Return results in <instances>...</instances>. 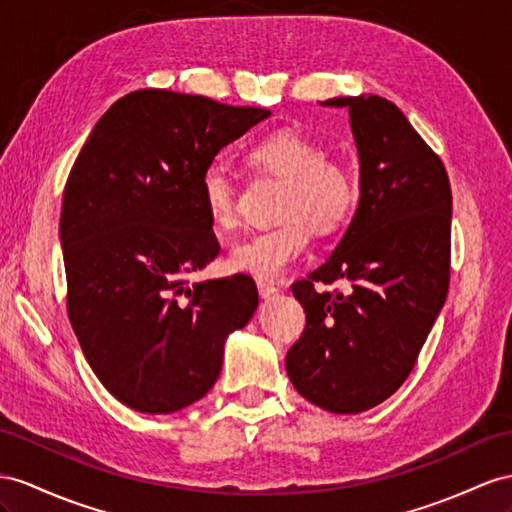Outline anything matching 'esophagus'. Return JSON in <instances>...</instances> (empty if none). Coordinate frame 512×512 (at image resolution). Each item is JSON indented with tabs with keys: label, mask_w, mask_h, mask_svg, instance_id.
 <instances>
[{
	"label": "esophagus",
	"mask_w": 512,
	"mask_h": 512,
	"mask_svg": "<svg viewBox=\"0 0 512 512\" xmlns=\"http://www.w3.org/2000/svg\"><path fill=\"white\" fill-rule=\"evenodd\" d=\"M257 290H259L261 298H270L279 292V285H274L270 281H257Z\"/></svg>",
	"instance_id": "esophagus-1"
}]
</instances>
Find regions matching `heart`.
<instances>
[{"instance_id": "b5f03b06", "label": "heart", "mask_w": 512, "mask_h": 512, "mask_svg": "<svg viewBox=\"0 0 512 512\" xmlns=\"http://www.w3.org/2000/svg\"><path fill=\"white\" fill-rule=\"evenodd\" d=\"M257 173L285 179L277 227L253 233L233 244L227 268L259 281H277L307 251L311 233L333 235L355 214L359 183L352 168L326 157L322 144L298 129L270 131L248 149ZM201 205L216 231H227L238 218V186L218 166L203 170Z\"/></svg>"}]
</instances>
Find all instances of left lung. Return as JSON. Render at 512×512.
Masks as SVG:
<instances>
[{"label": "left lung", "instance_id": "obj_1", "mask_svg": "<svg viewBox=\"0 0 512 512\" xmlns=\"http://www.w3.org/2000/svg\"><path fill=\"white\" fill-rule=\"evenodd\" d=\"M361 162V201L335 253L292 285L307 324L285 357L298 393L361 413L409 378L450 287L452 190L441 157L383 97H337ZM348 282L318 293V282Z\"/></svg>", "mask_w": 512, "mask_h": 512}]
</instances>
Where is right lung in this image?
<instances>
[{
  "label": "right lung",
  "mask_w": 512,
  "mask_h": 512,
  "mask_svg": "<svg viewBox=\"0 0 512 512\" xmlns=\"http://www.w3.org/2000/svg\"><path fill=\"white\" fill-rule=\"evenodd\" d=\"M270 110L134 90L101 116L71 168L60 242L67 313L112 396L140 413L201 400L229 333L257 309L251 277L190 285L220 244L199 181L216 153Z\"/></svg>",
  "instance_id": "1"
}]
</instances>
